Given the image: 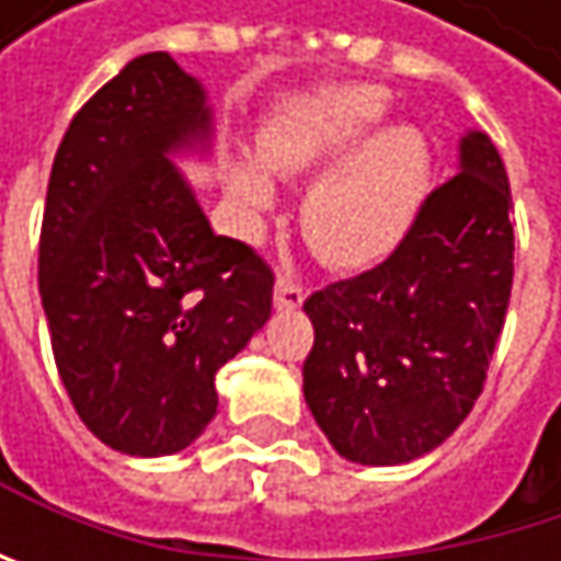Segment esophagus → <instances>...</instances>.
I'll list each match as a JSON object with an SVG mask.
<instances>
[{"mask_svg":"<svg viewBox=\"0 0 561 561\" xmlns=\"http://www.w3.org/2000/svg\"><path fill=\"white\" fill-rule=\"evenodd\" d=\"M273 301H276L279 311H295V308L305 301V288L295 279H288V276H279V279H276V295H273Z\"/></svg>","mask_w":561,"mask_h":561,"instance_id":"34e87169","label":"esophagus"}]
</instances>
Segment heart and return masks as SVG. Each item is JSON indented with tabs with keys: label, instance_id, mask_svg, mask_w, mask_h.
<instances>
[{
	"label": "heart",
	"instance_id": "b5f03b06",
	"mask_svg": "<svg viewBox=\"0 0 561 561\" xmlns=\"http://www.w3.org/2000/svg\"><path fill=\"white\" fill-rule=\"evenodd\" d=\"M383 113L387 93L374 83L328 87L291 100L260 142L263 164L282 178L332 165L305 197V233L341 270L387 260L412 227L428 184V146L419 129L383 126L366 135ZM227 181L250 217L276 204L270 174L253 159H240Z\"/></svg>",
	"mask_w": 561,
	"mask_h": 561
}]
</instances>
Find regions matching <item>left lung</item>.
Masks as SVG:
<instances>
[{"label":"left lung","mask_w":561,"mask_h":561,"mask_svg":"<svg viewBox=\"0 0 561 561\" xmlns=\"http://www.w3.org/2000/svg\"><path fill=\"white\" fill-rule=\"evenodd\" d=\"M458 174L435 187L390 256L314 291L305 402L357 465H405L474 409L513 288L510 181L497 146L471 129Z\"/></svg>","instance_id":"obj_1"}]
</instances>
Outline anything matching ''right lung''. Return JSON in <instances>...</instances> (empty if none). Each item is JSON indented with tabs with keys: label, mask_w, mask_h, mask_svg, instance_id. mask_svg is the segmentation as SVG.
I'll return each instance as SVG.
<instances>
[{
	"label": "right lung",
	"mask_w": 561,
	"mask_h": 561,
	"mask_svg": "<svg viewBox=\"0 0 561 561\" xmlns=\"http://www.w3.org/2000/svg\"><path fill=\"white\" fill-rule=\"evenodd\" d=\"M204 87L129 60L70 119L48 181L38 288L60 383L110 448L159 458L217 415V370L273 314V270L217 237L169 156L204 149Z\"/></svg>",
	"instance_id": "add662e5"
}]
</instances>
